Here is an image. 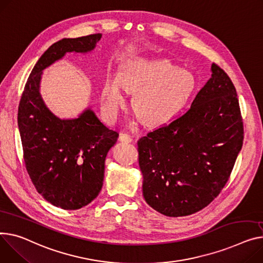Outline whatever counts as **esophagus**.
I'll list each match as a JSON object with an SVG mask.
<instances>
[{
  "label": "esophagus",
  "instance_id": "obj_1",
  "mask_svg": "<svg viewBox=\"0 0 263 263\" xmlns=\"http://www.w3.org/2000/svg\"><path fill=\"white\" fill-rule=\"evenodd\" d=\"M119 141L122 142V143H132V142H133V138H132V136H130L129 134L120 133V135H119Z\"/></svg>",
  "mask_w": 263,
  "mask_h": 263
}]
</instances>
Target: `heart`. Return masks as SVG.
<instances>
[{
    "label": "heart",
    "instance_id": "b5f03b06",
    "mask_svg": "<svg viewBox=\"0 0 263 263\" xmlns=\"http://www.w3.org/2000/svg\"><path fill=\"white\" fill-rule=\"evenodd\" d=\"M191 72L166 59L137 60L127 64L120 75L108 74L101 85V110L115 122L126 106L125 90L133 92V109L144 125L156 126L172 118L194 92Z\"/></svg>",
    "mask_w": 263,
    "mask_h": 263
}]
</instances>
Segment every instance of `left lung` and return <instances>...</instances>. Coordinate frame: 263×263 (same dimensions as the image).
Masks as SVG:
<instances>
[{
	"instance_id": "obj_1",
	"label": "left lung",
	"mask_w": 263,
	"mask_h": 263,
	"mask_svg": "<svg viewBox=\"0 0 263 263\" xmlns=\"http://www.w3.org/2000/svg\"><path fill=\"white\" fill-rule=\"evenodd\" d=\"M212 78L190 108L138 139L143 195L168 217L196 214L211 204L229 181L244 131L237 92L216 63Z\"/></svg>"
}]
</instances>
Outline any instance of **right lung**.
<instances>
[{"label":"right lung","mask_w":263,"mask_h":263,"mask_svg":"<svg viewBox=\"0 0 263 263\" xmlns=\"http://www.w3.org/2000/svg\"><path fill=\"white\" fill-rule=\"evenodd\" d=\"M101 33L62 39L40 57L25 83L17 110V126L27 173L50 204L75 211L100 192L104 161L118 133L87 109L78 118L60 119L45 106L39 92L42 71L66 52L92 50Z\"/></svg>","instance_id":"obj_1"}]
</instances>
